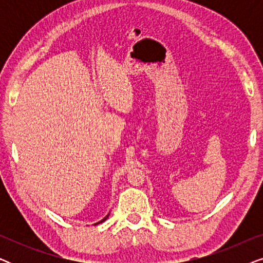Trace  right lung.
Masks as SVG:
<instances>
[{
	"label": "right lung",
	"instance_id": "1",
	"mask_svg": "<svg viewBox=\"0 0 263 263\" xmlns=\"http://www.w3.org/2000/svg\"><path fill=\"white\" fill-rule=\"evenodd\" d=\"M107 217H109V214H107V215H106V217H105V218H104V219H102V220H100V221H98V222H96V224H95V225H98V224H100V222L105 221V220H106V219H107Z\"/></svg>",
	"mask_w": 263,
	"mask_h": 263
}]
</instances>
